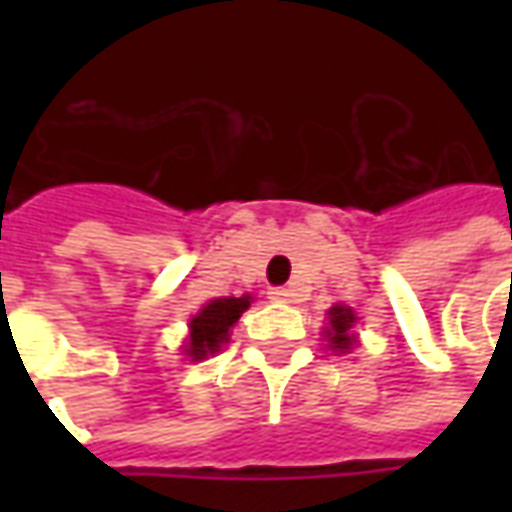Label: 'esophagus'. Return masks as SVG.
<instances>
[{
    "label": "esophagus",
    "mask_w": 512,
    "mask_h": 512,
    "mask_svg": "<svg viewBox=\"0 0 512 512\" xmlns=\"http://www.w3.org/2000/svg\"><path fill=\"white\" fill-rule=\"evenodd\" d=\"M293 296V290L288 288H268V299L271 301H290Z\"/></svg>",
    "instance_id": "34e87169"
}]
</instances>
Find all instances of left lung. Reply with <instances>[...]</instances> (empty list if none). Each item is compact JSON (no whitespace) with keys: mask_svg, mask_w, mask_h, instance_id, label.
Here are the masks:
<instances>
[{"mask_svg":"<svg viewBox=\"0 0 512 512\" xmlns=\"http://www.w3.org/2000/svg\"><path fill=\"white\" fill-rule=\"evenodd\" d=\"M354 323H356V315L351 307H332L329 310V326H326V340H329V348L332 351H351L356 345V337H354Z\"/></svg>","mask_w":512,"mask_h":512,"instance_id":"8db88e82","label":"left lung"}]
</instances>
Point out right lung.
<instances>
[{"label":"right lung","instance_id":"add662e5","mask_svg":"<svg viewBox=\"0 0 512 512\" xmlns=\"http://www.w3.org/2000/svg\"><path fill=\"white\" fill-rule=\"evenodd\" d=\"M249 304H252V296H241V299L224 296V299L208 301L189 321V343L183 345V354L189 356L191 362L219 354L222 345L230 340V329L238 323L241 312L249 310Z\"/></svg>","mask_w":512,"mask_h":512}]
</instances>
